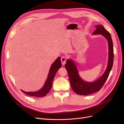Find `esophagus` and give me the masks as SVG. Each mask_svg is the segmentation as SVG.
<instances>
[{"label":"esophagus","mask_w":124,"mask_h":124,"mask_svg":"<svg viewBox=\"0 0 124 124\" xmlns=\"http://www.w3.org/2000/svg\"><path fill=\"white\" fill-rule=\"evenodd\" d=\"M61 62H62V65H64L66 64V58L65 57H62L61 59Z\"/></svg>","instance_id":"34e87169"}]
</instances>
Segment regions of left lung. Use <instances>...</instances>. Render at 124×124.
<instances>
[{"instance_id": "8db88e82", "label": "left lung", "mask_w": 124, "mask_h": 124, "mask_svg": "<svg viewBox=\"0 0 124 124\" xmlns=\"http://www.w3.org/2000/svg\"><path fill=\"white\" fill-rule=\"evenodd\" d=\"M95 27L96 29L93 35H101L108 41V65L105 72L98 79L93 82H87L83 80L79 76L74 61L70 59L66 61L65 68L68 74L71 88L75 93L79 95H86L99 91L106 82L113 67L114 49L111 35L102 25H97Z\"/></svg>"}]
</instances>
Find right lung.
Masks as SVG:
<instances>
[{
    "label": "right lung",
    "instance_id": "obj_1",
    "mask_svg": "<svg viewBox=\"0 0 124 124\" xmlns=\"http://www.w3.org/2000/svg\"><path fill=\"white\" fill-rule=\"evenodd\" d=\"M61 58L60 57H59L54 62V63L52 64L49 70L47 79L46 81L44 86L42 87L41 89L37 91V92H25L22 90H21L24 93L30 96L39 97H44L46 96L50 91L52 86V84H53V81L55 75L58 70L61 68Z\"/></svg>",
    "mask_w": 124,
    "mask_h": 124
}]
</instances>
